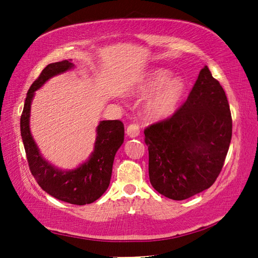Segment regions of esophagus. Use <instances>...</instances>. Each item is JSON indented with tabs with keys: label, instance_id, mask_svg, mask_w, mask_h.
Wrapping results in <instances>:
<instances>
[{
	"label": "esophagus",
	"instance_id": "esophagus-1",
	"mask_svg": "<svg viewBox=\"0 0 258 258\" xmlns=\"http://www.w3.org/2000/svg\"><path fill=\"white\" fill-rule=\"evenodd\" d=\"M126 134L130 138H136V136L140 135V126L138 124H130L126 128Z\"/></svg>",
	"mask_w": 258,
	"mask_h": 258
}]
</instances>
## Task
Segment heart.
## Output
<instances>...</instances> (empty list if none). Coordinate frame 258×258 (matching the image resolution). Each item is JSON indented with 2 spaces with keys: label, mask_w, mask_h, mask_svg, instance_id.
I'll return each mask as SVG.
<instances>
[{
  "label": "heart",
  "mask_w": 258,
  "mask_h": 258,
  "mask_svg": "<svg viewBox=\"0 0 258 258\" xmlns=\"http://www.w3.org/2000/svg\"><path fill=\"white\" fill-rule=\"evenodd\" d=\"M134 92L143 96L151 94L144 104V115L151 120H161L177 111L185 93V83L182 79L172 78L167 70L155 69L142 79Z\"/></svg>",
  "instance_id": "heart-1"
}]
</instances>
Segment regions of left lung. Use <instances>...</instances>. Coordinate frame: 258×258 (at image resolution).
Segmentation results:
<instances>
[{"instance_id":"1","label":"left lung","mask_w":258,"mask_h":258,"mask_svg":"<svg viewBox=\"0 0 258 258\" xmlns=\"http://www.w3.org/2000/svg\"><path fill=\"white\" fill-rule=\"evenodd\" d=\"M232 125L225 92L204 67L183 105L144 131L153 187L174 201L210 188L225 162Z\"/></svg>"}]
</instances>
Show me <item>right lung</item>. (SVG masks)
<instances>
[{
	"mask_svg": "<svg viewBox=\"0 0 258 258\" xmlns=\"http://www.w3.org/2000/svg\"><path fill=\"white\" fill-rule=\"evenodd\" d=\"M74 67L68 59L51 63L42 71L27 91L21 115V136L30 171L37 184L56 200L74 205L91 204L104 194L109 185L115 154L124 142V124L118 119L101 120L96 128L94 151L89 161L72 171L52 166L40 154L30 131L31 103L36 90L47 80Z\"/></svg>",
	"mask_w": 258,
	"mask_h": 258,
	"instance_id": "1",
	"label": "right lung"
}]
</instances>
